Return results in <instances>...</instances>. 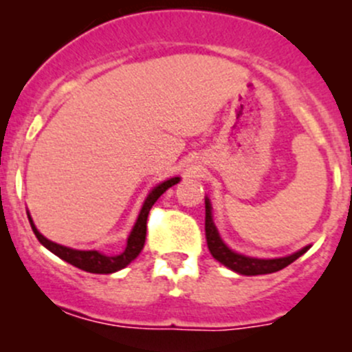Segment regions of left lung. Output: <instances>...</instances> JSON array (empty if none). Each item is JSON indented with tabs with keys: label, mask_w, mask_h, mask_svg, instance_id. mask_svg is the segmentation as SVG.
<instances>
[{
	"label": "left lung",
	"mask_w": 352,
	"mask_h": 352,
	"mask_svg": "<svg viewBox=\"0 0 352 352\" xmlns=\"http://www.w3.org/2000/svg\"><path fill=\"white\" fill-rule=\"evenodd\" d=\"M211 202L206 197V240H208V248L211 252L212 257L223 265H226L232 271L239 272L243 276H258V274H271V272H278L281 269L287 267L291 262L296 261L298 257L305 254L310 247H303L301 250L294 252V254L287 255V257L279 258H255L247 257V255L236 254L232 248L226 247L219 236L218 230H216L214 221H212V212H211Z\"/></svg>",
	"instance_id": "1"
}]
</instances>
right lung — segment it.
Listing matches in <instances>:
<instances>
[{
  "mask_svg": "<svg viewBox=\"0 0 352 352\" xmlns=\"http://www.w3.org/2000/svg\"><path fill=\"white\" fill-rule=\"evenodd\" d=\"M179 177H173V179L165 180V182L158 184L153 187L148 194V197L144 199L143 208H141L140 216H138L136 223H134L133 230H131L129 236H127V245L126 250L119 255H105L98 250H76V248L65 247V245H59L51 242V240L45 239L37 228H35L34 221H32L30 214H28V221H30L32 230H34L37 240L44 245L47 250H51L52 254L58 255L59 258L66 261L67 264L74 265V267L81 269V271L91 272V274H112V272L120 271L126 265H129L134 258L140 255V252L143 250L144 240H146V221L148 214H150V209L153 208V204L158 201V197L165 192L166 189H170L172 186L179 184Z\"/></svg>",
  "mask_w": 352,
  "mask_h": 352,
  "instance_id": "add662e5",
  "label": "right lung"
}]
</instances>
